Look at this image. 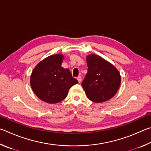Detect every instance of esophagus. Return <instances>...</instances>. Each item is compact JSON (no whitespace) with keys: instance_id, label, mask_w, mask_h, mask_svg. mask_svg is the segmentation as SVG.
<instances>
[{"instance_id":"34e87169","label":"esophagus","mask_w":151,"mask_h":151,"mask_svg":"<svg viewBox=\"0 0 151 151\" xmlns=\"http://www.w3.org/2000/svg\"><path fill=\"white\" fill-rule=\"evenodd\" d=\"M77 80H78L79 83H81V76H78V77L77 78Z\"/></svg>"}]
</instances>
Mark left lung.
Segmentation results:
<instances>
[{
	"instance_id": "obj_1",
	"label": "left lung",
	"mask_w": 151,
	"mask_h": 151,
	"mask_svg": "<svg viewBox=\"0 0 151 151\" xmlns=\"http://www.w3.org/2000/svg\"><path fill=\"white\" fill-rule=\"evenodd\" d=\"M88 73L81 83L88 98L95 103L108 101L119 88L121 76L111 63L96 54L87 56Z\"/></svg>"
}]
</instances>
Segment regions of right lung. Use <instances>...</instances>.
<instances>
[{"label":"right lung","instance_id":"1","mask_svg":"<svg viewBox=\"0 0 151 151\" xmlns=\"http://www.w3.org/2000/svg\"><path fill=\"white\" fill-rule=\"evenodd\" d=\"M62 54L52 55L41 61L32 72L30 86L36 96L48 104L62 101L69 89L78 81L68 68H63Z\"/></svg>","mask_w":151,"mask_h":151}]
</instances>
